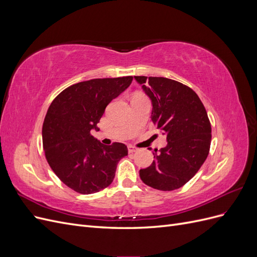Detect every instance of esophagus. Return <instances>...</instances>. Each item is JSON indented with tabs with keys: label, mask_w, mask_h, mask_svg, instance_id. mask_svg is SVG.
Listing matches in <instances>:
<instances>
[{
	"label": "esophagus",
	"mask_w": 257,
	"mask_h": 257,
	"mask_svg": "<svg viewBox=\"0 0 257 257\" xmlns=\"http://www.w3.org/2000/svg\"><path fill=\"white\" fill-rule=\"evenodd\" d=\"M127 149H128V152H130V153H134V152L137 151V148H135V147H133V146H128Z\"/></svg>",
	"instance_id": "34e87169"
}]
</instances>
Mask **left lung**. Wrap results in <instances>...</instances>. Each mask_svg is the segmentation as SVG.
<instances>
[{"instance_id": "1", "label": "left lung", "mask_w": 257, "mask_h": 257, "mask_svg": "<svg viewBox=\"0 0 257 257\" xmlns=\"http://www.w3.org/2000/svg\"><path fill=\"white\" fill-rule=\"evenodd\" d=\"M152 104L151 120L166 135L167 146L139 170L143 182L160 191L181 188L206 161L211 124L198 95L188 85L164 77L134 76Z\"/></svg>"}]
</instances>
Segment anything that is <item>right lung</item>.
Listing matches in <instances>:
<instances>
[{"label":"right lung","instance_id":"right-lung-1","mask_svg":"<svg viewBox=\"0 0 257 257\" xmlns=\"http://www.w3.org/2000/svg\"><path fill=\"white\" fill-rule=\"evenodd\" d=\"M133 77L98 78L75 83L52 100L43 124V147L53 173L80 194L102 191L113 181L124 144L104 146L91 135L105 108L126 90Z\"/></svg>","mask_w":257,"mask_h":257}]
</instances>
